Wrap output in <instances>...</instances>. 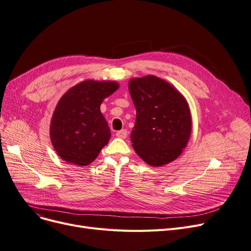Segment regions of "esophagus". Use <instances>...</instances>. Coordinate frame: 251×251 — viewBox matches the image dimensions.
I'll list each match as a JSON object with an SVG mask.
<instances>
[{"label": "esophagus", "mask_w": 251, "mask_h": 251, "mask_svg": "<svg viewBox=\"0 0 251 251\" xmlns=\"http://www.w3.org/2000/svg\"><path fill=\"white\" fill-rule=\"evenodd\" d=\"M127 135H128V132H127L126 129L120 130V131H118V132L116 133V136L119 137V138H126Z\"/></svg>", "instance_id": "1"}]
</instances>
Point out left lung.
Wrapping results in <instances>:
<instances>
[{
    "instance_id": "left-lung-1",
    "label": "left lung",
    "mask_w": 251,
    "mask_h": 251,
    "mask_svg": "<svg viewBox=\"0 0 251 251\" xmlns=\"http://www.w3.org/2000/svg\"><path fill=\"white\" fill-rule=\"evenodd\" d=\"M128 88L136 108L130 136L134 151L151 166L168 164L181 154L191 136L186 99L171 84L151 75L131 79Z\"/></svg>"
}]
</instances>
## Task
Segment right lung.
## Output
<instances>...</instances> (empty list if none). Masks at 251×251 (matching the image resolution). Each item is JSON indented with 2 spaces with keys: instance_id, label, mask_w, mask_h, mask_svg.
Listing matches in <instances>:
<instances>
[{
  "instance_id": "right-lung-1",
  "label": "right lung",
  "mask_w": 251,
  "mask_h": 251,
  "mask_svg": "<svg viewBox=\"0 0 251 251\" xmlns=\"http://www.w3.org/2000/svg\"><path fill=\"white\" fill-rule=\"evenodd\" d=\"M118 88L117 82L86 80L62 95L50 124L52 146L62 160L86 166L107 145L111 130L100 104Z\"/></svg>"
}]
</instances>
